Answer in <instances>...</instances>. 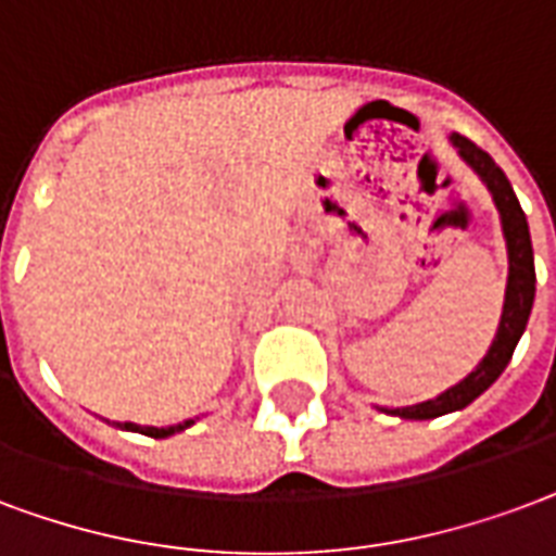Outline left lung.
<instances>
[{"label": "left lung", "mask_w": 556, "mask_h": 556, "mask_svg": "<svg viewBox=\"0 0 556 556\" xmlns=\"http://www.w3.org/2000/svg\"><path fill=\"white\" fill-rule=\"evenodd\" d=\"M447 141L456 150V155L480 176V182L486 185V191L492 194V203H495L497 217H501V232H504V241H507V291H504V309H501V320H497L495 339L489 344V351L483 353V359L477 362L463 380L454 382L451 389L435 394L430 401H421V404L380 406V413L397 415V418H406V421H430V418L456 413V409H466L468 404H475L513 359V351L525 336L530 309H533V298H536V270H533V244H530L528 217L521 212L513 185L504 176V170L492 162V155L480 150L477 143L456 135V131L447 135Z\"/></svg>", "instance_id": "1"}]
</instances>
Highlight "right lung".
I'll use <instances>...</instances> for the list:
<instances>
[{
  "mask_svg": "<svg viewBox=\"0 0 556 556\" xmlns=\"http://www.w3.org/2000/svg\"><path fill=\"white\" fill-rule=\"evenodd\" d=\"M197 418H185L179 425H170V427H152V425H135V421H114V427H121V430H129V433H141V435H150V439H167V435H176L188 430V427L194 425Z\"/></svg>",
  "mask_w": 556,
  "mask_h": 556,
  "instance_id": "1",
  "label": "right lung"
}]
</instances>
